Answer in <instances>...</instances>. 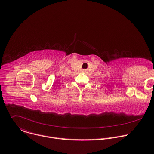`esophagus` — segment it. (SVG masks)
Wrapping results in <instances>:
<instances>
[{"mask_svg":"<svg viewBox=\"0 0 154 154\" xmlns=\"http://www.w3.org/2000/svg\"><path fill=\"white\" fill-rule=\"evenodd\" d=\"M83 71H84V72H86V69H84V70H83Z\"/></svg>","mask_w":154,"mask_h":154,"instance_id":"34e87169","label":"esophagus"}]
</instances>
